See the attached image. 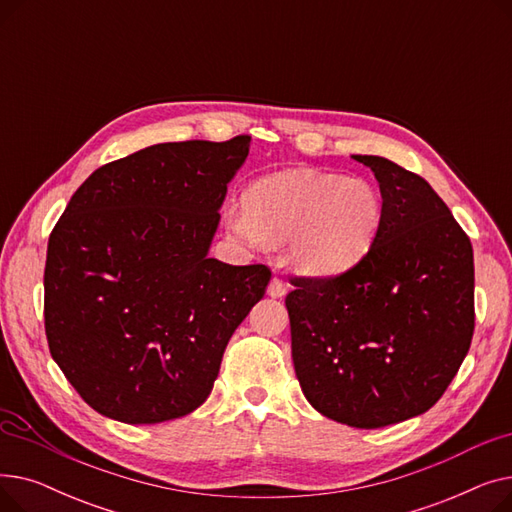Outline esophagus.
<instances>
[{
	"mask_svg": "<svg viewBox=\"0 0 512 512\" xmlns=\"http://www.w3.org/2000/svg\"><path fill=\"white\" fill-rule=\"evenodd\" d=\"M267 294H270L272 299H282L286 294V284L280 278H272L270 286H267Z\"/></svg>",
	"mask_w": 512,
	"mask_h": 512,
	"instance_id": "esophagus-1",
	"label": "esophagus"
}]
</instances>
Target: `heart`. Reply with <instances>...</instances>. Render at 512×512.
Wrapping results in <instances>:
<instances>
[{"instance_id":"b5f03b06","label":"heart","mask_w":512,"mask_h":512,"mask_svg":"<svg viewBox=\"0 0 512 512\" xmlns=\"http://www.w3.org/2000/svg\"><path fill=\"white\" fill-rule=\"evenodd\" d=\"M382 197L369 180L317 170H288L257 180L230 230L247 242H286L288 261L305 276H338L371 249Z\"/></svg>"}]
</instances>
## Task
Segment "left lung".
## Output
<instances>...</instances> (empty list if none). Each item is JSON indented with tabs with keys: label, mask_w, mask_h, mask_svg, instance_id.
Returning <instances> with one entry per match:
<instances>
[{
	"label": "left lung",
	"mask_w": 512,
	"mask_h": 512,
	"mask_svg": "<svg viewBox=\"0 0 512 512\" xmlns=\"http://www.w3.org/2000/svg\"><path fill=\"white\" fill-rule=\"evenodd\" d=\"M382 193L369 253L332 278H294L292 363L311 407L359 429L432 409L469 353L473 247L421 176L353 155Z\"/></svg>",
	"instance_id": "left-lung-1"
}]
</instances>
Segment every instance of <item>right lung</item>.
Listing matches in <instances>:
<instances>
[{
	"instance_id": "add662e5",
	"label": "right lung",
	"mask_w": 512,
	"mask_h": 512,
	"mask_svg": "<svg viewBox=\"0 0 512 512\" xmlns=\"http://www.w3.org/2000/svg\"><path fill=\"white\" fill-rule=\"evenodd\" d=\"M251 137L141 149L95 170L53 228L49 353L91 409L147 425L209 396L226 344L263 299L267 265L207 257Z\"/></svg>"
}]
</instances>
